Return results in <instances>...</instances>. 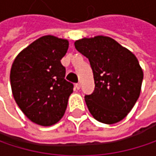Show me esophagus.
I'll list each match as a JSON object with an SVG mask.
<instances>
[{
    "label": "esophagus",
    "instance_id": "esophagus-1",
    "mask_svg": "<svg viewBox=\"0 0 156 156\" xmlns=\"http://www.w3.org/2000/svg\"><path fill=\"white\" fill-rule=\"evenodd\" d=\"M75 87H76V88H77V89H79V88H80V87H81V86H80V83H77V84L75 85Z\"/></svg>",
    "mask_w": 156,
    "mask_h": 156
}]
</instances>
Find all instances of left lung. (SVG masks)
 <instances>
[{"instance_id":"obj_1","label":"left lung","mask_w":156,"mask_h":156,"mask_svg":"<svg viewBox=\"0 0 156 156\" xmlns=\"http://www.w3.org/2000/svg\"><path fill=\"white\" fill-rule=\"evenodd\" d=\"M75 48L88 58L93 70L95 89L85 96L89 112L104 124L121 121L140 95L144 73L136 57L106 36L76 41Z\"/></svg>"}]
</instances>
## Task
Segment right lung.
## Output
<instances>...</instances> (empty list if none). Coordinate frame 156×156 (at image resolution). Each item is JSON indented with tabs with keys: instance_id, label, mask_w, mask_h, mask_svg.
<instances>
[{
	"instance_id": "add662e5",
	"label": "right lung",
	"mask_w": 156,
	"mask_h": 156,
	"mask_svg": "<svg viewBox=\"0 0 156 156\" xmlns=\"http://www.w3.org/2000/svg\"><path fill=\"white\" fill-rule=\"evenodd\" d=\"M69 41L47 35L33 41L15 58L11 86L17 105L33 123L49 126L65 114L73 84L65 79L61 58Z\"/></svg>"
}]
</instances>
